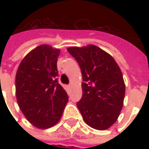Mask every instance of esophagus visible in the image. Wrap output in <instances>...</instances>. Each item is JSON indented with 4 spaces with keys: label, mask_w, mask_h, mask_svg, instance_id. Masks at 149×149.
<instances>
[{
    "label": "esophagus",
    "mask_w": 149,
    "mask_h": 149,
    "mask_svg": "<svg viewBox=\"0 0 149 149\" xmlns=\"http://www.w3.org/2000/svg\"><path fill=\"white\" fill-rule=\"evenodd\" d=\"M66 88H67L68 90H70V89H71V86H66Z\"/></svg>",
    "instance_id": "obj_1"
}]
</instances>
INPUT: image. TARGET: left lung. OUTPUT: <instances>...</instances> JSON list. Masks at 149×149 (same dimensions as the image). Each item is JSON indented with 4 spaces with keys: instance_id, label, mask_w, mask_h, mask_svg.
I'll list each match as a JSON object with an SVG mask.
<instances>
[{
    "instance_id": "obj_1",
    "label": "left lung",
    "mask_w": 149,
    "mask_h": 149,
    "mask_svg": "<svg viewBox=\"0 0 149 149\" xmlns=\"http://www.w3.org/2000/svg\"><path fill=\"white\" fill-rule=\"evenodd\" d=\"M79 63L83 80L81 100L77 104L86 125L108 129L117 121L123 107L125 84L114 58L94 45L67 48Z\"/></svg>"
}]
</instances>
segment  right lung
Listing matches in <instances>:
<instances>
[{
    "label": "right lung",
    "instance_id": "add662e5",
    "mask_svg": "<svg viewBox=\"0 0 149 149\" xmlns=\"http://www.w3.org/2000/svg\"><path fill=\"white\" fill-rule=\"evenodd\" d=\"M60 49L41 45L29 52L15 77V93L20 110L31 125L47 129L60 120L68 95L58 83L57 60Z\"/></svg>",
    "mask_w": 149,
    "mask_h": 149
}]
</instances>
